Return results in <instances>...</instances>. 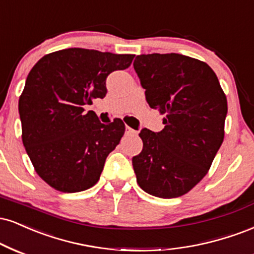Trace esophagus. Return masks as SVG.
I'll list each match as a JSON object with an SVG mask.
<instances>
[{"instance_id": "1", "label": "esophagus", "mask_w": 254, "mask_h": 254, "mask_svg": "<svg viewBox=\"0 0 254 254\" xmlns=\"http://www.w3.org/2000/svg\"><path fill=\"white\" fill-rule=\"evenodd\" d=\"M136 133H137V131L131 129L130 127H125V135H127V136H133V135H136Z\"/></svg>"}]
</instances>
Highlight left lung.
Returning a JSON list of instances; mask_svg holds the SVG:
<instances>
[{
	"instance_id": "8db88e82",
	"label": "left lung",
	"mask_w": 254,
	"mask_h": 254,
	"mask_svg": "<svg viewBox=\"0 0 254 254\" xmlns=\"http://www.w3.org/2000/svg\"><path fill=\"white\" fill-rule=\"evenodd\" d=\"M133 68L164 129H142L143 150L132 157L137 183L148 194L179 197L208 173L225 136L227 99L203 61L177 53L140 54Z\"/></svg>"
}]
</instances>
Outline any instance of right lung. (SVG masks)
I'll return each mask as SVG.
<instances>
[{"mask_svg": "<svg viewBox=\"0 0 254 254\" xmlns=\"http://www.w3.org/2000/svg\"><path fill=\"white\" fill-rule=\"evenodd\" d=\"M133 57L67 48L42 57L30 69L19 100L22 142L51 187L77 193L98 182L125 125L118 118L100 123L84 106L105 97L108 75L127 68Z\"/></svg>", "mask_w": 254, "mask_h": 254, "instance_id": "right-lung-1", "label": "right lung"}]
</instances>
